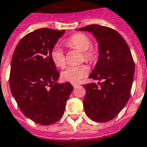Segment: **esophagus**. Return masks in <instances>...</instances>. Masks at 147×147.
Returning a JSON list of instances; mask_svg holds the SVG:
<instances>
[{"mask_svg": "<svg viewBox=\"0 0 147 147\" xmlns=\"http://www.w3.org/2000/svg\"><path fill=\"white\" fill-rule=\"evenodd\" d=\"M71 84H72V86H73L75 88H77V87H78V85H79V84H78V83H72Z\"/></svg>", "mask_w": 147, "mask_h": 147, "instance_id": "esophagus-1", "label": "esophagus"}]
</instances>
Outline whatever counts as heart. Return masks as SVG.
<instances>
[{"instance_id": "heart-1", "label": "heart", "mask_w": 147, "mask_h": 147, "mask_svg": "<svg viewBox=\"0 0 147 147\" xmlns=\"http://www.w3.org/2000/svg\"><path fill=\"white\" fill-rule=\"evenodd\" d=\"M70 48L77 49L82 51L83 59L88 62L94 61L96 57V50L92 46L90 38L86 34L78 33L73 34L65 42ZM51 59L56 66L63 68L65 65V58L64 52L59 46H55L51 53ZM89 69L86 65L69 66L62 72V78L67 82L76 83L88 75Z\"/></svg>"}]
</instances>
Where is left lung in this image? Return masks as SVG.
<instances>
[{
	"instance_id": "8db88e82",
	"label": "left lung",
	"mask_w": 147,
	"mask_h": 147,
	"mask_svg": "<svg viewBox=\"0 0 147 147\" xmlns=\"http://www.w3.org/2000/svg\"><path fill=\"white\" fill-rule=\"evenodd\" d=\"M78 31L91 32L98 43L99 57L90 78L99 82L85 84L83 103L93 121L113 119L129 100L134 63L129 47L119 32L106 26L90 25Z\"/></svg>"
}]
</instances>
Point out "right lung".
I'll return each instance as SVG.
<instances>
[{"instance_id":"right-lung-1","label":"right lung","mask_w":147,"mask_h":147,"mask_svg":"<svg viewBox=\"0 0 147 147\" xmlns=\"http://www.w3.org/2000/svg\"><path fill=\"white\" fill-rule=\"evenodd\" d=\"M64 33L51 28L30 32L18 43L12 57V94L24 115L39 125H51L61 119L73 90L69 82H57L59 72L51 57Z\"/></svg>"}]
</instances>
